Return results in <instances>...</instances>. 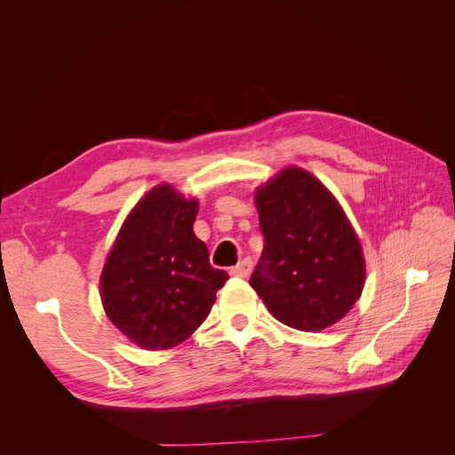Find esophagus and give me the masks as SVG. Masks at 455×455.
Masks as SVG:
<instances>
[{
  "instance_id": "esophagus-1",
  "label": "esophagus",
  "mask_w": 455,
  "mask_h": 455,
  "mask_svg": "<svg viewBox=\"0 0 455 455\" xmlns=\"http://www.w3.org/2000/svg\"><path fill=\"white\" fill-rule=\"evenodd\" d=\"M233 277H241V279H246L249 277V275L252 273V261L249 259V258H244L241 264H237L235 267H231V271H229Z\"/></svg>"
}]
</instances>
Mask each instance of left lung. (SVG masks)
I'll return each instance as SVG.
<instances>
[{
    "label": "left lung",
    "mask_w": 455,
    "mask_h": 455,
    "mask_svg": "<svg viewBox=\"0 0 455 455\" xmlns=\"http://www.w3.org/2000/svg\"><path fill=\"white\" fill-rule=\"evenodd\" d=\"M264 251L251 286L275 319L304 332L336 324L359 299V237L321 180L288 167L254 194Z\"/></svg>",
    "instance_id": "obj_1"
}]
</instances>
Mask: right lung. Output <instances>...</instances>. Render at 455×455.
<instances>
[{
    "mask_svg": "<svg viewBox=\"0 0 455 455\" xmlns=\"http://www.w3.org/2000/svg\"><path fill=\"white\" fill-rule=\"evenodd\" d=\"M197 199L161 184L139 201L109 251L100 277L106 315L144 349H171L209 316L229 279L196 237Z\"/></svg>",
    "mask_w": 455,
    "mask_h": 455,
    "instance_id": "obj_1",
    "label": "right lung"
}]
</instances>
